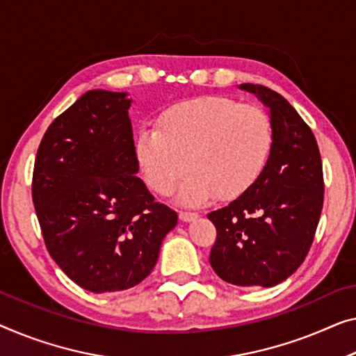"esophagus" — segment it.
<instances>
[{
	"label": "esophagus",
	"mask_w": 356,
	"mask_h": 356,
	"mask_svg": "<svg viewBox=\"0 0 356 356\" xmlns=\"http://www.w3.org/2000/svg\"><path fill=\"white\" fill-rule=\"evenodd\" d=\"M179 219L182 222H192L195 219H198V214L196 212H179Z\"/></svg>",
	"instance_id": "34e87169"
}]
</instances>
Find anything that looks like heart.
Returning <instances> with one entry per match:
<instances>
[{
    "label": "heart",
    "mask_w": 356,
    "mask_h": 356,
    "mask_svg": "<svg viewBox=\"0 0 356 356\" xmlns=\"http://www.w3.org/2000/svg\"><path fill=\"white\" fill-rule=\"evenodd\" d=\"M273 127L262 107L222 95H206L172 105L156 131H142L136 158L153 192L168 196L180 185V204L198 206L211 198L233 200L246 193L267 168Z\"/></svg>",
    "instance_id": "b5f03b06"
}]
</instances>
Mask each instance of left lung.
<instances>
[{
    "mask_svg": "<svg viewBox=\"0 0 356 356\" xmlns=\"http://www.w3.org/2000/svg\"><path fill=\"white\" fill-rule=\"evenodd\" d=\"M268 108L273 148L267 168L246 193L212 211L217 240L209 264L227 283L272 286L300 267L323 209V166L314 132L283 95L240 84Z\"/></svg>",
    "mask_w": 356,
    "mask_h": 356,
    "instance_id": "8db88e82",
    "label": "left lung"
}]
</instances>
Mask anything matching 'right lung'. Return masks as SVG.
<instances>
[{
  "mask_svg": "<svg viewBox=\"0 0 356 356\" xmlns=\"http://www.w3.org/2000/svg\"><path fill=\"white\" fill-rule=\"evenodd\" d=\"M131 104L127 92H84L47 127L35 160L31 195L47 251L95 294L145 280L177 225L137 177Z\"/></svg>",
  "mask_w": 356,
  "mask_h": 356,
  "instance_id": "obj_1",
  "label": "right lung"
}]
</instances>
